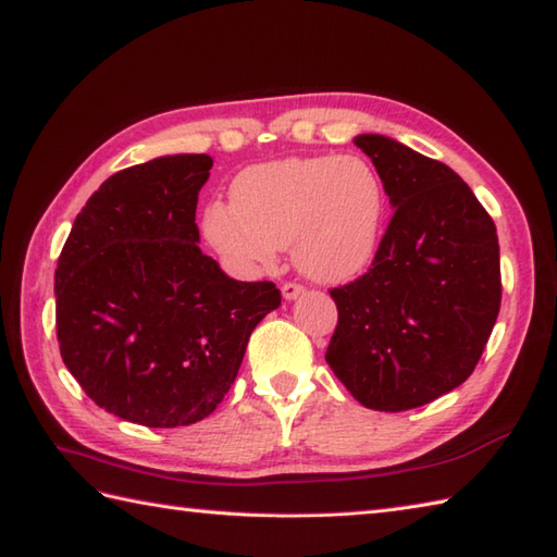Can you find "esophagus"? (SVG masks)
I'll list each match as a JSON object with an SVG mask.
<instances>
[{
    "mask_svg": "<svg viewBox=\"0 0 557 557\" xmlns=\"http://www.w3.org/2000/svg\"><path fill=\"white\" fill-rule=\"evenodd\" d=\"M301 294H304V287L297 285V282H285V285H282V297H285L287 301L299 299Z\"/></svg>",
    "mask_w": 557,
    "mask_h": 557,
    "instance_id": "1",
    "label": "esophagus"
}]
</instances>
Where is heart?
Instances as JSON below:
<instances>
[{
    "mask_svg": "<svg viewBox=\"0 0 557 557\" xmlns=\"http://www.w3.org/2000/svg\"><path fill=\"white\" fill-rule=\"evenodd\" d=\"M385 208L381 174L363 158H287L236 174L232 203L212 200L203 232L236 270L270 268L292 246L306 277L335 285L373 263Z\"/></svg>",
    "mask_w": 557,
    "mask_h": 557,
    "instance_id": "obj_1",
    "label": "heart"
}]
</instances>
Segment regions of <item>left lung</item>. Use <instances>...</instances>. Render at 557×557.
<instances>
[{
  "mask_svg": "<svg viewBox=\"0 0 557 557\" xmlns=\"http://www.w3.org/2000/svg\"><path fill=\"white\" fill-rule=\"evenodd\" d=\"M395 208L366 275L330 289L337 327L325 361L354 399L407 411L476 369L500 311V246L491 215L447 164L361 134Z\"/></svg>",
  "mask_w": 557,
  "mask_h": 557,
  "instance_id": "left-lung-1",
  "label": "left lung"
}]
</instances>
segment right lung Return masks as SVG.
<instances>
[{
    "label": "right lung",
    "instance_id": "1",
    "mask_svg": "<svg viewBox=\"0 0 557 557\" xmlns=\"http://www.w3.org/2000/svg\"><path fill=\"white\" fill-rule=\"evenodd\" d=\"M210 156H164L112 174L88 198L54 270L57 339L104 411L148 429L218 409L253 327L282 297L198 248Z\"/></svg>",
    "mask_w": 557,
    "mask_h": 557
}]
</instances>
